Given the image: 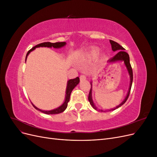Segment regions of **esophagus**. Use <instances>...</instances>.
<instances>
[{
  "instance_id": "esophagus-1",
  "label": "esophagus",
  "mask_w": 157,
  "mask_h": 157,
  "mask_svg": "<svg viewBox=\"0 0 157 157\" xmlns=\"http://www.w3.org/2000/svg\"><path fill=\"white\" fill-rule=\"evenodd\" d=\"M86 78V77L84 75H81L80 76V80H84Z\"/></svg>"
}]
</instances>
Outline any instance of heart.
Masks as SVG:
<instances>
[{"mask_svg":"<svg viewBox=\"0 0 157 157\" xmlns=\"http://www.w3.org/2000/svg\"><path fill=\"white\" fill-rule=\"evenodd\" d=\"M98 54V51H93L91 52V54H90V56H96Z\"/></svg>","mask_w":157,"mask_h":157,"instance_id":"obj_1","label":"heart"}]
</instances>
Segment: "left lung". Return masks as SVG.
Wrapping results in <instances>:
<instances>
[{"mask_svg":"<svg viewBox=\"0 0 157 157\" xmlns=\"http://www.w3.org/2000/svg\"><path fill=\"white\" fill-rule=\"evenodd\" d=\"M109 41H110V43L111 44V48H112L113 51L117 52V54L115 56H114L113 58H111L110 59H109V62H115V61H124V64L126 65V67L127 68V70L128 71V73H129L130 77V88H129V90H128V92L127 94L126 97L125 98L124 100L119 105H118L115 108L111 109L112 111H113V110H115V109H118V107H120L121 106H122L123 104H124L126 101L128 97H129V95H130V90H131V88H132V81H133V71H132V68L131 67V65H130V57H129V55H128V54L127 53V52H126L124 51L125 49L123 48L122 46H121L119 44L117 43V42L113 41V40H110ZM90 84H91V88H90L89 95H88V100L90 101V105H91L93 107V108L94 109H96V110H97V107L95 106L94 103L93 102V100H92V83H90ZM101 111H102L101 110Z\"/></svg>","mask_w":157,"mask_h":157,"instance_id":"1","label":"left lung"}]
</instances>
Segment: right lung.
<instances>
[{"label": "right lung", "instance_id": "right-lung-1", "mask_svg": "<svg viewBox=\"0 0 157 157\" xmlns=\"http://www.w3.org/2000/svg\"><path fill=\"white\" fill-rule=\"evenodd\" d=\"M66 44V43L65 42H55V43H52V42H42V43L36 45L35 46L33 47V48L28 51V52L27 53L26 55V58L25 59H27V56L29 55V54L31 51H33V50H35L36 48H38V47H48V48H52V47H54L55 48H59L62 47L63 46H65ZM80 82V79L78 77H76L75 78L73 79H70L69 80H68L67 82V89H66V95H65V99L64 103L61 105L60 107H58L57 109H54V110H51V111H42L41 109H38L36 107H35L33 104L32 103V105H33L36 109L39 110L42 113H44L45 114H47V115H53V114H58L60 113L63 112L66 108L67 107V104L68 102L69 101V99H70V96L71 92L72 90L75 88V87L77 86V85Z\"/></svg>", "mask_w": 157, "mask_h": 157}]
</instances>
